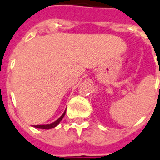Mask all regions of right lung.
<instances>
[{
	"label": "right lung",
	"instance_id": "add662e5",
	"mask_svg": "<svg viewBox=\"0 0 160 160\" xmlns=\"http://www.w3.org/2000/svg\"><path fill=\"white\" fill-rule=\"evenodd\" d=\"M65 113H66V111L63 112L62 115L59 118H58V120H56L55 122H52V123H50V124H46V125H34V127L35 128H42V129H50V128H55L56 126L58 124H59V122L62 121V119L63 118V117H64V115H65Z\"/></svg>",
	"mask_w": 160,
	"mask_h": 160
}]
</instances>
